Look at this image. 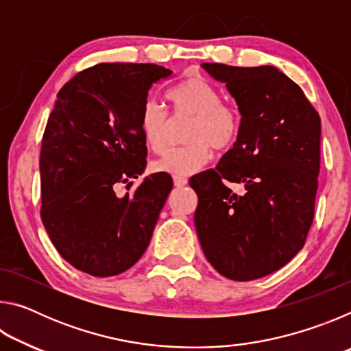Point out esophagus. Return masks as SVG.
I'll return each instance as SVG.
<instances>
[{
    "mask_svg": "<svg viewBox=\"0 0 351 351\" xmlns=\"http://www.w3.org/2000/svg\"><path fill=\"white\" fill-rule=\"evenodd\" d=\"M173 184H175V187H184L187 184V178L173 176Z\"/></svg>",
    "mask_w": 351,
    "mask_h": 351,
    "instance_id": "1",
    "label": "esophagus"
}]
</instances>
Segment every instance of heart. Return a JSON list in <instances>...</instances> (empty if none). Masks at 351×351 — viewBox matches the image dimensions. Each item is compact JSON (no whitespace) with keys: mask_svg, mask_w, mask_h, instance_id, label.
<instances>
[{"mask_svg":"<svg viewBox=\"0 0 351 351\" xmlns=\"http://www.w3.org/2000/svg\"><path fill=\"white\" fill-rule=\"evenodd\" d=\"M175 116H190L187 145L173 148L154 162L159 173L190 176L210 161L212 148L224 152L235 144L240 134V114L234 106L221 102L212 83L199 75L182 80L169 93ZM139 127L142 138L153 153H162L170 139V119L156 100L142 105Z\"/></svg>","mask_w":351,"mask_h":351,"instance_id":"heart-1","label":"heart"}]
</instances>
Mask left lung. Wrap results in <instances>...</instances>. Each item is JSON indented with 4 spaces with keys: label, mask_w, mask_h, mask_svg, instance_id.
Instances as JSON below:
<instances>
[{
    "label": "left lung",
    "mask_w": 351,
    "mask_h": 351,
    "mask_svg": "<svg viewBox=\"0 0 351 351\" xmlns=\"http://www.w3.org/2000/svg\"><path fill=\"white\" fill-rule=\"evenodd\" d=\"M241 114L240 134L215 169L193 176L195 228L209 263L237 282L280 269L305 245L320 167V117L274 66L201 64ZM228 182L243 183L234 194Z\"/></svg>",
    "instance_id": "1"
}]
</instances>
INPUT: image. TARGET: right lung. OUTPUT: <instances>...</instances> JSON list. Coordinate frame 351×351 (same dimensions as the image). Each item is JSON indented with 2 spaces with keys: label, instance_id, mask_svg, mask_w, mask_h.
<instances>
[{
  "label": "right lung",
  "instance_id": "right-lung-1",
  "mask_svg": "<svg viewBox=\"0 0 351 351\" xmlns=\"http://www.w3.org/2000/svg\"><path fill=\"white\" fill-rule=\"evenodd\" d=\"M170 75L152 63H100L57 94L41 141V221L58 254L82 272L121 274L152 240L170 175L144 178L132 197L114 189L144 173L141 110L153 83Z\"/></svg>",
  "mask_w": 351,
  "mask_h": 351
}]
</instances>
